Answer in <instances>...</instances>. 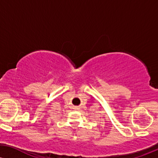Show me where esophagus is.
Instances as JSON below:
<instances>
[{"label": "esophagus", "mask_w": 158, "mask_h": 158, "mask_svg": "<svg viewBox=\"0 0 158 158\" xmlns=\"http://www.w3.org/2000/svg\"><path fill=\"white\" fill-rule=\"evenodd\" d=\"M74 109L76 110H79V106H74Z\"/></svg>", "instance_id": "esophagus-1"}]
</instances>
